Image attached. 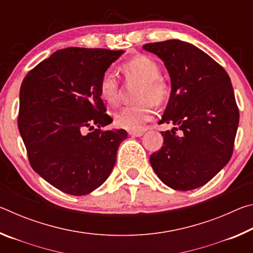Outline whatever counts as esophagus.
<instances>
[{
	"label": "esophagus",
	"mask_w": 253,
	"mask_h": 253,
	"mask_svg": "<svg viewBox=\"0 0 253 253\" xmlns=\"http://www.w3.org/2000/svg\"><path fill=\"white\" fill-rule=\"evenodd\" d=\"M128 134H129L130 136H134V137H140V136H143L144 131L143 130H130V131H128Z\"/></svg>",
	"instance_id": "obj_1"
}]
</instances>
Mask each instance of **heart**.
<instances>
[{"label": "heart", "instance_id": "1", "mask_svg": "<svg viewBox=\"0 0 253 253\" xmlns=\"http://www.w3.org/2000/svg\"><path fill=\"white\" fill-rule=\"evenodd\" d=\"M128 83L139 84L135 105L126 106L114 114V123L119 128L138 130L145 123L151 122L155 110L154 105L165 102L169 95V87L160 76V68L153 59L138 55L122 66ZM101 99L108 105H116L119 98V84L111 71H106L99 81Z\"/></svg>", "mask_w": 253, "mask_h": 253}]
</instances>
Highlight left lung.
I'll list each match as a JSON object with an SVG mask.
<instances>
[{"label": "left lung", "instance_id": "left-lung-1", "mask_svg": "<svg viewBox=\"0 0 253 253\" xmlns=\"http://www.w3.org/2000/svg\"><path fill=\"white\" fill-rule=\"evenodd\" d=\"M143 48L161 58L169 71L172 90L160 123L176 126L162 131L164 146L149 162L165 185L194 190L215 176L232 156L239 109L230 77L187 42L168 40Z\"/></svg>", "mask_w": 253, "mask_h": 253}]
</instances>
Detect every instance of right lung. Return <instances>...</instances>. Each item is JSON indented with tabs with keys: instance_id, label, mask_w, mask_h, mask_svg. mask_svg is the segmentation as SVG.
<instances>
[{
	"instance_id": "add662e5",
	"label": "right lung",
	"mask_w": 253,
	"mask_h": 253,
	"mask_svg": "<svg viewBox=\"0 0 253 253\" xmlns=\"http://www.w3.org/2000/svg\"><path fill=\"white\" fill-rule=\"evenodd\" d=\"M123 53L58 50L29 71L21 84L18 126L30 164L67 194L85 195L99 187L127 137L125 129H101L113 119L105 114L99 93L102 75Z\"/></svg>"
}]
</instances>
